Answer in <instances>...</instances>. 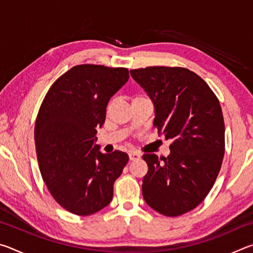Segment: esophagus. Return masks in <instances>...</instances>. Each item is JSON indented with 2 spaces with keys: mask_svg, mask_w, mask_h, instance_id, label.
<instances>
[{
  "mask_svg": "<svg viewBox=\"0 0 253 253\" xmlns=\"http://www.w3.org/2000/svg\"><path fill=\"white\" fill-rule=\"evenodd\" d=\"M140 158V154L138 152H130L129 153V160L130 161H136Z\"/></svg>",
  "mask_w": 253,
  "mask_h": 253,
  "instance_id": "34e87169",
  "label": "esophagus"
}]
</instances>
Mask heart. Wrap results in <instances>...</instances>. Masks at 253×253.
<instances>
[{
	"label": "heart",
	"mask_w": 253,
	"mask_h": 253,
	"mask_svg": "<svg viewBox=\"0 0 253 253\" xmlns=\"http://www.w3.org/2000/svg\"><path fill=\"white\" fill-rule=\"evenodd\" d=\"M144 98H147V97H146V96H144V95H136V96H134V98H132V100L144 99Z\"/></svg>",
	"instance_id": "b5f03b06"
}]
</instances>
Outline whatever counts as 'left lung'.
<instances>
[{
    "label": "left lung",
    "mask_w": 253,
    "mask_h": 253,
    "mask_svg": "<svg viewBox=\"0 0 253 253\" xmlns=\"http://www.w3.org/2000/svg\"><path fill=\"white\" fill-rule=\"evenodd\" d=\"M130 75L155 105L154 127L172 139L168 157L143 155L144 200L163 215H182L207 198L221 169L225 128L219 99L186 68L155 66Z\"/></svg>",
    "instance_id": "left-lung-1"
}]
</instances>
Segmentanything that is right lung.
I'll return each mask as SVG.
<instances>
[{
  "label": "right lung",
  "instance_id": "obj_1",
  "mask_svg": "<svg viewBox=\"0 0 253 253\" xmlns=\"http://www.w3.org/2000/svg\"><path fill=\"white\" fill-rule=\"evenodd\" d=\"M129 78L126 68L79 65L54 81L38 113L34 140L42 178L52 198L76 215L110 203L126 153L99 152L97 128L108 101Z\"/></svg>",
  "mask_w": 253,
  "mask_h": 253
}]
</instances>
